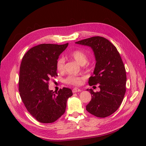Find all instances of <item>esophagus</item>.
Instances as JSON below:
<instances>
[{
    "label": "esophagus",
    "mask_w": 146,
    "mask_h": 146,
    "mask_svg": "<svg viewBox=\"0 0 146 146\" xmlns=\"http://www.w3.org/2000/svg\"><path fill=\"white\" fill-rule=\"evenodd\" d=\"M73 93H76V92H81L82 90H80V88H73Z\"/></svg>",
    "instance_id": "obj_1"
}]
</instances>
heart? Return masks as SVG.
<instances>
[{"label": "heart", "mask_w": 146, "mask_h": 146, "mask_svg": "<svg viewBox=\"0 0 146 146\" xmlns=\"http://www.w3.org/2000/svg\"><path fill=\"white\" fill-rule=\"evenodd\" d=\"M69 56L73 60H75L77 63H79L80 65H84L88 61V56L84 51L79 49L74 50L70 52ZM64 63L65 60L64 58L63 57L60 58L57 61L56 63V68L59 71H63L64 70ZM82 78L81 77H78L73 75L68 76L67 78L65 79L64 82L70 85H79L82 82Z\"/></svg>", "instance_id": "b5f03b06"}]
</instances>
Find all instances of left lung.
I'll use <instances>...</instances> for the list:
<instances>
[{
    "instance_id": "left-lung-1",
    "label": "left lung",
    "mask_w": 146,
    "mask_h": 146,
    "mask_svg": "<svg viewBox=\"0 0 146 146\" xmlns=\"http://www.w3.org/2000/svg\"><path fill=\"white\" fill-rule=\"evenodd\" d=\"M76 44L90 47L94 51L96 63L94 76L89 78L90 86L98 85L100 92L87 89L92 95L86 106L89 113L97 117H106L119 108L126 90L125 66L115 46L103 37L95 36Z\"/></svg>"
}]
</instances>
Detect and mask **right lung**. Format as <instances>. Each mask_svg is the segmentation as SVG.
Wrapping results in <instances>:
<instances>
[{
    "label": "right lung",
    "instance_id": "add662e5",
    "mask_svg": "<svg viewBox=\"0 0 146 146\" xmlns=\"http://www.w3.org/2000/svg\"><path fill=\"white\" fill-rule=\"evenodd\" d=\"M68 43L41 44L31 48L22 60L19 91L30 114L41 123H52L65 112L68 99L73 95L70 88L54 94L48 82L57 76L56 63Z\"/></svg>",
    "mask_w": 146,
    "mask_h": 146
}]
</instances>
